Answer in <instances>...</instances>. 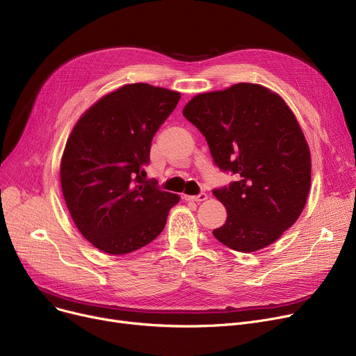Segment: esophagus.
<instances>
[{
  "instance_id": "34e87169",
  "label": "esophagus",
  "mask_w": 356,
  "mask_h": 356,
  "mask_svg": "<svg viewBox=\"0 0 356 356\" xmlns=\"http://www.w3.org/2000/svg\"><path fill=\"white\" fill-rule=\"evenodd\" d=\"M186 199L188 200H195V202H203V200H207L208 199V195L204 193V192H202V193H199V195H196V196H184Z\"/></svg>"
}]
</instances>
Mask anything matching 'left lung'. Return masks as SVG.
<instances>
[{
	"label": "left lung",
	"instance_id": "left-lung-1",
	"mask_svg": "<svg viewBox=\"0 0 356 356\" xmlns=\"http://www.w3.org/2000/svg\"><path fill=\"white\" fill-rule=\"evenodd\" d=\"M222 172L238 180L213 189L228 212L213 229L220 244L252 252L273 244L300 216L312 163L303 131L282 97L255 83L199 93L183 108Z\"/></svg>",
	"mask_w": 356,
	"mask_h": 356
}]
</instances>
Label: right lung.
Instances as JSON below:
<instances>
[{
    "label": "right lung",
    "instance_id": "add662e5",
    "mask_svg": "<svg viewBox=\"0 0 356 356\" xmlns=\"http://www.w3.org/2000/svg\"><path fill=\"white\" fill-rule=\"evenodd\" d=\"M180 93L125 85L92 105L67 138L60 183L74 225L98 250L122 255L164 229L179 196L145 179L152 141Z\"/></svg>",
    "mask_w": 356,
    "mask_h": 356
}]
</instances>
